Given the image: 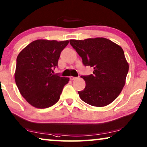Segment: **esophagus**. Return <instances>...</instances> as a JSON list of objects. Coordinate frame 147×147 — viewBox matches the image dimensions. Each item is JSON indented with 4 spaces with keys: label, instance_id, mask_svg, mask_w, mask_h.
Wrapping results in <instances>:
<instances>
[{
    "label": "esophagus",
    "instance_id": "1",
    "mask_svg": "<svg viewBox=\"0 0 147 147\" xmlns=\"http://www.w3.org/2000/svg\"><path fill=\"white\" fill-rule=\"evenodd\" d=\"M76 77H74V76H70V79L71 80H74V79H76Z\"/></svg>",
    "mask_w": 147,
    "mask_h": 147
}]
</instances>
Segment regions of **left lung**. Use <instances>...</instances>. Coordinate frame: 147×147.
<instances>
[{"label":"left lung","mask_w":147,"mask_h":147,"mask_svg":"<svg viewBox=\"0 0 147 147\" xmlns=\"http://www.w3.org/2000/svg\"><path fill=\"white\" fill-rule=\"evenodd\" d=\"M70 44L82 58L83 65L94 69L92 74L80 76L86 86L78 92L80 98L94 107L111 104L123 90L129 71L123 49L102 37L70 40Z\"/></svg>","instance_id":"left-lung-1"}]
</instances>
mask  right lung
Here are the masks:
<instances>
[{"mask_svg":"<svg viewBox=\"0 0 147 147\" xmlns=\"http://www.w3.org/2000/svg\"><path fill=\"white\" fill-rule=\"evenodd\" d=\"M69 40L39 39L18 54L14 79L20 93L32 107L46 109L58 102L69 78L52 74Z\"/></svg>","mask_w":147,"mask_h":147,"instance_id":"1","label":"right lung"}]
</instances>
